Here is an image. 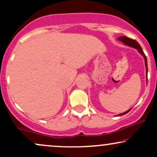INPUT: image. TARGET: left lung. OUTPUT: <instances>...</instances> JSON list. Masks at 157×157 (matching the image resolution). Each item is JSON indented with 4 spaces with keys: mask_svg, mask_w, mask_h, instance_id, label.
Segmentation results:
<instances>
[{
    "mask_svg": "<svg viewBox=\"0 0 157 157\" xmlns=\"http://www.w3.org/2000/svg\"><path fill=\"white\" fill-rule=\"evenodd\" d=\"M119 40L122 41V43H124L125 45H127V46H131V47L133 48H136V49L138 50L139 52H140L141 55L143 56L144 57V59H145V66H146V72H147V57L146 56H145V54H144V52L143 50H142V48L141 46H140V45L139 44V43L137 42L136 40H133V39H131L129 38V37H125V36H122V37H120L118 38ZM131 109H129L128 111H125V112L122 113H120V114H119V116H121V115H123V114H125V113H127L129 111H130Z\"/></svg>",
    "mask_w": 157,
    "mask_h": 157,
    "instance_id": "obj_1",
    "label": "left lung"
}]
</instances>
